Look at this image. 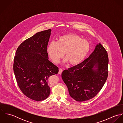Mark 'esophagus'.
<instances>
[{
    "label": "esophagus",
    "mask_w": 123,
    "mask_h": 123,
    "mask_svg": "<svg viewBox=\"0 0 123 123\" xmlns=\"http://www.w3.org/2000/svg\"><path fill=\"white\" fill-rule=\"evenodd\" d=\"M62 71H63V70H62V69H61V68L59 69L58 73H59V74H62Z\"/></svg>",
    "instance_id": "esophagus-1"
}]
</instances>
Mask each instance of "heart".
I'll use <instances>...</instances> for the list:
<instances>
[{
  "label": "heart",
  "instance_id": "obj_1",
  "mask_svg": "<svg viewBox=\"0 0 123 123\" xmlns=\"http://www.w3.org/2000/svg\"><path fill=\"white\" fill-rule=\"evenodd\" d=\"M89 50L90 45L87 41L77 35L69 34L62 35L56 42L50 43L46 52L55 63L59 62L65 53V62L68 61L71 65H77L84 60Z\"/></svg>",
  "mask_w": 123,
  "mask_h": 123
}]
</instances>
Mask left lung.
<instances>
[{
  "label": "left lung",
  "instance_id": "8db88e82",
  "mask_svg": "<svg viewBox=\"0 0 123 123\" xmlns=\"http://www.w3.org/2000/svg\"><path fill=\"white\" fill-rule=\"evenodd\" d=\"M108 57L100 43L81 63L63 70L62 78L70 97L82 102L94 98L101 89L107 78Z\"/></svg>",
  "mask_w": 123,
  "mask_h": 123
}]
</instances>
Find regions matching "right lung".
Returning a JSON list of instances; mask_svg holds the SVG:
<instances>
[{
	"instance_id": "1",
	"label": "right lung",
	"mask_w": 123,
	"mask_h": 123,
	"mask_svg": "<svg viewBox=\"0 0 123 123\" xmlns=\"http://www.w3.org/2000/svg\"><path fill=\"white\" fill-rule=\"evenodd\" d=\"M51 31L37 33L25 40L18 46L14 58L13 70L18 85L24 95L35 101L49 97L48 79L59 71L48 60L46 52Z\"/></svg>"
}]
</instances>
